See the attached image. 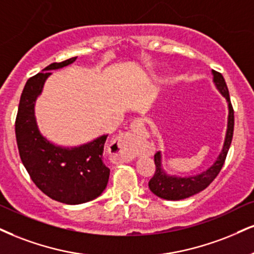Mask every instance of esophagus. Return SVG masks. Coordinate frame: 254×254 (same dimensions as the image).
Segmentation results:
<instances>
[{
  "label": "esophagus",
  "instance_id": "1",
  "mask_svg": "<svg viewBox=\"0 0 254 254\" xmlns=\"http://www.w3.org/2000/svg\"><path fill=\"white\" fill-rule=\"evenodd\" d=\"M144 127V122L142 118H137L131 123V129L133 132H138ZM112 148L117 150V154L119 158L123 162H130L135 156V151H133V144H132V135L131 133L124 132L119 133L112 142Z\"/></svg>",
  "mask_w": 254,
  "mask_h": 254
}]
</instances>
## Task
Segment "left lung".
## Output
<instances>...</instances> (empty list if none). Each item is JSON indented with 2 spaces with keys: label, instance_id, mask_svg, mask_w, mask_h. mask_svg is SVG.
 I'll return each instance as SVG.
<instances>
[{
  "label": "left lung",
  "instance_id": "left-lung-1",
  "mask_svg": "<svg viewBox=\"0 0 254 254\" xmlns=\"http://www.w3.org/2000/svg\"><path fill=\"white\" fill-rule=\"evenodd\" d=\"M213 80H214L216 87L221 92L222 96L226 98L228 103V123H227V132H226L225 143L222 146V150L220 152L218 160L214 162L212 167L208 168L206 172L198 174L196 176H187V177H176L175 175L170 176L162 169L161 162V152L157 151L154 156L155 170L154 176L149 181V188L155 195L158 197L166 198V200H182V198L189 197L191 195L197 194L198 191L203 190L214 181L218 174L224 166L226 156H227L228 149H230L232 138H233L234 130V111L233 106L231 104L230 93H228L227 85L221 73L213 71Z\"/></svg>",
  "mask_w": 254,
  "mask_h": 254
}]
</instances>
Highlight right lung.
Returning a JSON list of instances; mask_svg holds the SVG:
<instances>
[{
	"mask_svg": "<svg viewBox=\"0 0 254 254\" xmlns=\"http://www.w3.org/2000/svg\"><path fill=\"white\" fill-rule=\"evenodd\" d=\"M77 57L53 63L27 80L20 98L15 121L17 148L24 168L42 193L66 204L93 200L109 182L110 169L104 164L103 152L108 135L75 148L54 145L40 133L34 116L35 100L45 80L58 69L74 63Z\"/></svg>",
	"mask_w": 254,
	"mask_h": 254,
	"instance_id": "right-lung-1",
	"label": "right lung"
}]
</instances>
